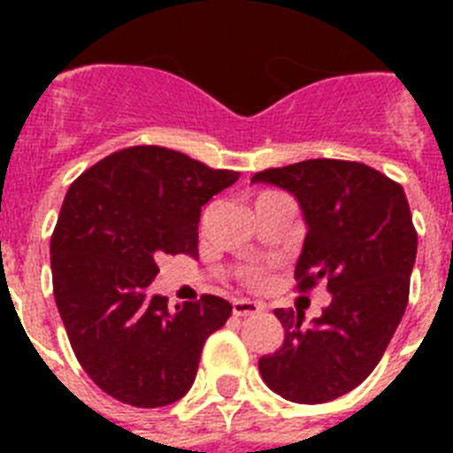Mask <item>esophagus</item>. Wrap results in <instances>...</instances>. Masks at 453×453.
<instances>
[{
  "instance_id": "obj_1",
  "label": "esophagus",
  "mask_w": 453,
  "mask_h": 453,
  "mask_svg": "<svg viewBox=\"0 0 453 453\" xmlns=\"http://www.w3.org/2000/svg\"><path fill=\"white\" fill-rule=\"evenodd\" d=\"M263 311L261 303L250 302V299H234V315L247 318V315H258Z\"/></svg>"
}]
</instances>
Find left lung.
<instances>
[{
	"label": "left lung",
	"mask_w": 453,
	"mask_h": 453,
	"mask_svg": "<svg viewBox=\"0 0 453 453\" xmlns=\"http://www.w3.org/2000/svg\"><path fill=\"white\" fill-rule=\"evenodd\" d=\"M251 183L290 192L306 224L295 265L299 290L324 283L319 318L276 308L286 329L258 370L288 402L324 403L361 386L397 331L408 303L418 234L403 188L351 161L313 158L258 172Z\"/></svg>",
	"instance_id": "left-lung-1"
}]
</instances>
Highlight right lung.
<instances>
[{"label": "right lung", "instance_id": "right-lung-1", "mask_svg": "<svg viewBox=\"0 0 453 453\" xmlns=\"http://www.w3.org/2000/svg\"><path fill=\"white\" fill-rule=\"evenodd\" d=\"M238 177L145 145L106 156L67 190L50 250L56 306L81 367L118 402H179L229 319L231 303L213 295L172 311L151 281L161 254L197 256L202 206Z\"/></svg>", "mask_w": 453, "mask_h": 453}]
</instances>
